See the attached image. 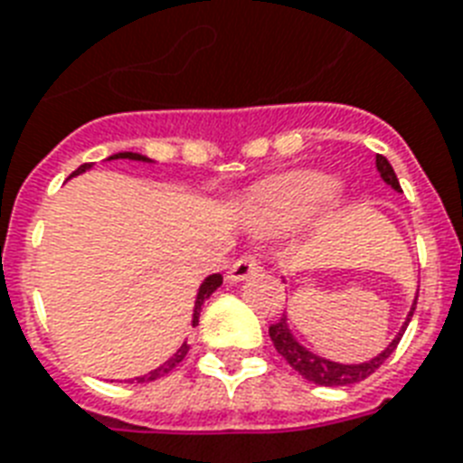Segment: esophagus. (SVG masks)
<instances>
[{
    "label": "esophagus",
    "instance_id": "obj_1",
    "mask_svg": "<svg viewBox=\"0 0 463 463\" xmlns=\"http://www.w3.org/2000/svg\"><path fill=\"white\" fill-rule=\"evenodd\" d=\"M260 261L254 260V257H240L235 264H232L231 269H228V281L231 283H240V281H247L250 276H254L257 271H260Z\"/></svg>",
    "mask_w": 463,
    "mask_h": 463
}]
</instances>
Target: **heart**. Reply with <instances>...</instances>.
Instances as JSON below:
<instances>
[{"instance_id":"1","label":"heart","mask_w":463,"mask_h":463,"mask_svg":"<svg viewBox=\"0 0 463 463\" xmlns=\"http://www.w3.org/2000/svg\"><path fill=\"white\" fill-rule=\"evenodd\" d=\"M341 184L315 170L276 175L245 196V213L254 231L281 232L312 223L336 202Z\"/></svg>"}]
</instances>
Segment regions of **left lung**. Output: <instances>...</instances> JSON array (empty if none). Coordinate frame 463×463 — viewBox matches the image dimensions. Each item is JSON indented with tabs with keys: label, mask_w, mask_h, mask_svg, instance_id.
I'll return each mask as SVG.
<instances>
[{
	"label": "left lung",
	"mask_w": 463,
	"mask_h": 463,
	"mask_svg": "<svg viewBox=\"0 0 463 463\" xmlns=\"http://www.w3.org/2000/svg\"><path fill=\"white\" fill-rule=\"evenodd\" d=\"M374 165H377V173H380V177L387 182L389 187L394 189V192H402V184L396 180L394 167L389 165V160L384 158V156H377V158H374ZM416 300L411 305V312L406 315V322L402 324L399 334L389 341V345L384 351L377 353L374 358L365 360V363H351V365H348V363H336V360L322 358V355L312 353L298 341L286 315H283L279 322L269 326V336L274 341V348L279 351V355H283V358L288 360V365L293 367L298 374H303L307 382H315V384H322V387H348V384H355V382H363L365 377H370V374L394 353V348L399 345V341H402L403 331L409 326L411 317H413Z\"/></svg>",
	"instance_id": "left-lung-1"
}]
</instances>
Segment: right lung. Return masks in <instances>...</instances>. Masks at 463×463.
I'll list each match as a JSON object with an SVG mask.
<instances>
[{"instance_id": "obj_1", "label": "right lung", "mask_w": 463, "mask_h": 463, "mask_svg": "<svg viewBox=\"0 0 463 463\" xmlns=\"http://www.w3.org/2000/svg\"><path fill=\"white\" fill-rule=\"evenodd\" d=\"M119 158L137 160V163H154V160L146 158V156L132 154V151H119V154L110 156V158H108V160H119ZM90 167H93V165H90V163H83L81 167H76L74 173H71V177L86 173V170H90ZM221 283H223V276H221V274H211V276H206V279H203L202 286H199V290H196L194 312H192V326H196V324H199V312H202L203 300L213 296V290L221 288ZM187 351H189V344H187V341H184V344H182L180 348H177V351H175L173 355H170V358L165 360V363H163V365H158V367H156V370H151V373L141 374V377H134V380H137V382H154V380H158V377H163V374L170 373V370H173V367L177 365V363H180V360L184 358V355H187Z\"/></svg>"}]
</instances>
